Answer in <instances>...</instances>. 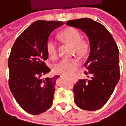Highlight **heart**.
Segmentation results:
<instances>
[{
    "label": "heart",
    "instance_id": "1",
    "mask_svg": "<svg viewBox=\"0 0 126 126\" xmlns=\"http://www.w3.org/2000/svg\"><path fill=\"white\" fill-rule=\"evenodd\" d=\"M64 42L73 47L74 52L79 57H84L89 51V43L87 40L82 39L80 33L74 28H67L59 34ZM47 51L50 58L57 57V43L49 38L47 41ZM79 66L77 59H62L53 65V72L63 77H71L74 74Z\"/></svg>",
    "mask_w": 126,
    "mask_h": 126
}]
</instances>
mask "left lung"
Listing matches in <instances>:
<instances>
[{
  "label": "left lung",
  "mask_w": 126,
  "mask_h": 126,
  "mask_svg": "<svg viewBox=\"0 0 126 126\" xmlns=\"http://www.w3.org/2000/svg\"><path fill=\"white\" fill-rule=\"evenodd\" d=\"M66 25L85 32L90 47L85 66L91 79H80L74 86V102L82 110L95 111L107 102L119 82L118 47L108 30L91 19L69 20Z\"/></svg>",
  "instance_id": "obj_1"
}]
</instances>
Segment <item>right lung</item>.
I'll list each match as a JSON object with an SVG mask.
<instances>
[{"label": "right lung", "instance_id": "obj_1", "mask_svg": "<svg viewBox=\"0 0 126 126\" xmlns=\"http://www.w3.org/2000/svg\"><path fill=\"white\" fill-rule=\"evenodd\" d=\"M63 24L38 20L22 32L12 48L8 61L9 85L16 102L28 113H43L52 104L59 76L42 79L51 71L45 63L49 57L47 41L51 33Z\"/></svg>", "mask_w": 126, "mask_h": 126}]
</instances>
